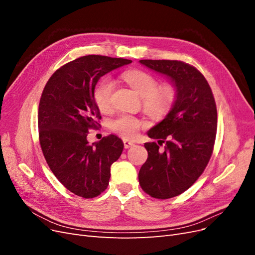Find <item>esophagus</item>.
Returning a JSON list of instances; mask_svg holds the SVG:
<instances>
[{"label":"esophagus","mask_w":255,"mask_h":255,"mask_svg":"<svg viewBox=\"0 0 255 255\" xmlns=\"http://www.w3.org/2000/svg\"><path fill=\"white\" fill-rule=\"evenodd\" d=\"M123 144H125V148L128 149L130 146H133L134 143L132 141H128V140H123Z\"/></svg>","instance_id":"esophagus-1"}]
</instances>
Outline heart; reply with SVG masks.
<instances>
[{
  "instance_id": "1",
  "label": "heart",
  "mask_w": 255,
  "mask_h": 255,
  "mask_svg": "<svg viewBox=\"0 0 255 255\" xmlns=\"http://www.w3.org/2000/svg\"><path fill=\"white\" fill-rule=\"evenodd\" d=\"M125 80L138 95L142 97L144 111L152 117L161 118L170 111L175 100V91L170 85L157 87L154 76L141 70H128L122 74ZM114 81L104 78L94 89V101L101 112L112 109ZM143 127V122L134 116L123 114L110 122V128L114 133L126 139H134Z\"/></svg>"
}]
</instances>
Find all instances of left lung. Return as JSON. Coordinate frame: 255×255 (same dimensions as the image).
<instances>
[{
  "label": "left lung",
  "instance_id": "obj_1",
  "mask_svg": "<svg viewBox=\"0 0 255 255\" xmlns=\"http://www.w3.org/2000/svg\"><path fill=\"white\" fill-rule=\"evenodd\" d=\"M139 63L170 80L175 100L165 119L148 130V136L157 143H144L148 158L138 180L151 197L173 198L187 190L210 161L217 130L215 99L195 67L180 60L142 59ZM163 142L166 145L161 152L158 144Z\"/></svg>",
  "mask_w": 255,
  "mask_h": 255
}]
</instances>
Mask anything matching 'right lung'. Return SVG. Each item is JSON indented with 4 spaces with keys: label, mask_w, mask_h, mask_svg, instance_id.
<instances>
[{
    "label": "right lung",
    "mask_w": 255,
    "mask_h": 255,
    "mask_svg": "<svg viewBox=\"0 0 255 255\" xmlns=\"http://www.w3.org/2000/svg\"><path fill=\"white\" fill-rule=\"evenodd\" d=\"M132 60L101 55L76 58L53 73L38 110L41 150L51 171L64 186L85 199L98 197L109 186L111 166L123 151L116 135L89 144L90 128L101 115L94 89L101 76Z\"/></svg>",
    "instance_id": "add662e5"
}]
</instances>
